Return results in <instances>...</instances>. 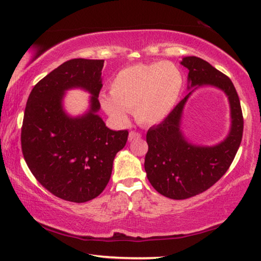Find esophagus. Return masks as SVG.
I'll list each match as a JSON object with an SVG mask.
<instances>
[{"instance_id":"1","label":"esophagus","mask_w":261,"mask_h":261,"mask_svg":"<svg viewBox=\"0 0 261 261\" xmlns=\"http://www.w3.org/2000/svg\"><path fill=\"white\" fill-rule=\"evenodd\" d=\"M140 137H141V135L139 134V132H137V131H131L130 134H129V140L131 141V140L138 139V138H140Z\"/></svg>"}]
</instances>
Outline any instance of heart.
<instances>
[{
	"mask_svg": "<svg viewBox=\"0 0 261 261\" xmlns=\"http://www.w3.org/2000/svg\"><path fill=\"white\" fill-rule=\"evenodd\" d=\"M110 95L101 94V107L116 122H126L134 112L141 124L152 125L168 116L183 90V76L173 62L134 64L122 69L110 82Z\"/></svg>",
	"mask_w": 261,
	"mask_h": 261,
	"instance_id": "obj_1",
	"label": "heart"
}]
</instances>
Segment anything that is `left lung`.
I'll list each match as a JSON object with an SVG mask.
<instances>
[{
  "instance_id": "8db88e82",
  "label": "left lung",
  "mask_w": 261,
  "mask_h": 261,
  "mask_svg": "<svg viewBox=\"0 0 261 261\" xmlns=\"http://www.w3.org/2000/svg\"><path fill=\"white\" fill-rule=\"evenodd\" d=\"M180 63L189 70L191 87L213 85L226 92L232 121L230 134L216 146L199 147L189 144L179 131L189 93L160 124L149 127L146 135L148 151L145 155L147 178L159 193L176 200L202 193L227 173L240 148L244 127L240 98L229 77L196 56L184 57Z\"/></svg>"
}]
</instances>
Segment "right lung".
Instances as JSON below:
<instances>
[{
  "instance_id": "add662e5",
  "label": "right lung",
  "mask_w": 261,
  "mask_h": 261,
  "mask_svg": "<svg viewBox=\"0 0 261 261\" xmlns=\"http://www.w3.org/2000/svg\"><path fill=\"white\" fill-rule=\"evenodd\" d=\"M102 67L103 60L64 62L35 84L26 102L20 135L26 165L43 188L67 201L86 202L103 191L129 136L108 129L95 114ZM71 87L94 94L85 117L68 118L61 109L64 91Z\"/></svg>"
}]
</instances>
